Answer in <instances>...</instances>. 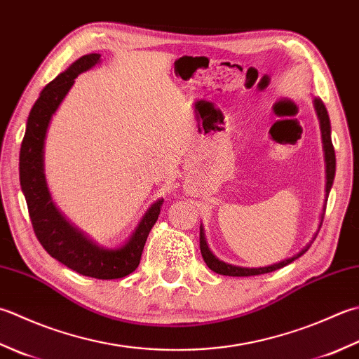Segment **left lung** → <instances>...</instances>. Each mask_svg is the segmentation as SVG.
Here are the masks:
<instances>
[{"label": "left lung", "instance_id": "1", "mask_svg": "<svg viewBox=\"0 0 359 359\" xmlns=\"http://www.w3.org/2000/svg\"><path fill=\"white\" fill-rule=\"evenodd\" d=\"M314 105H316V111H318L319 121H320V130H322V143H324V151H325V161H327V194L330 193V188L333 185V179H334V171H336V157H334V147L332 143V128H330V118L327 114V109L324 102L316 97L314 100ZM322 221H324V216H322ZM318 236V235H316ZM199 245H201V254L203 262L207 263V266L210 269L216 273H221V276H229V277H250V276H259V273H268L272 271H277L283 266L292 263L294 259H297L299 257H302L305 252L310 249L311 244H308L305 249H302V252H299L297 255H294L292 258H287L285 262H280L277 264L268 266V268H258V269H249V268H238V266H231L224 262H219L212 252H210L208 245L205 243V238H203L202 229H201V236H199Z\"/></svg>", "mask_w": 359, "mask_h": 359}]
</instances>
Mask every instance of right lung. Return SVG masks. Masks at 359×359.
I'll return each instance as SVG.
<instances>
[{
    "label": "right lung",
    "instance_id": "right-lung-1",
    "mask_svg": "<svg viewBox=\"0 0 359 359\" xmlns=\"http://www.w3.org/2000/svg\"><path fill=\"white\" fill-rule=\"evenodd\" d=\"M100 57L101 54L82 55L41 90L27 118L21 143L20 185L25 193L34 233L48 254L81 276L114 280L129 276L138 268L147 235L158 219L163 199L152 203L123 248L107 250L87 240L57 212L43 174V146L51 116L72 88L76 77L95 67Z\"/></svg>",
    "mask_w": 359,
    "mask_h": 359
}]
</instances>
